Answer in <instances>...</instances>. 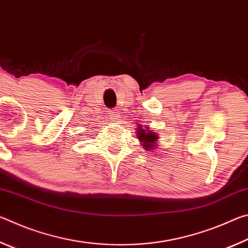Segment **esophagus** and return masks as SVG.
<instances>
[{"instance_id": "34e87169", "label": "esophagus", "mask_w": 248, "mask_h": 248, "mask_svg": "<svg viewBox=\"0 0 248 248\" xmlns=\"http://www.w3.org/2000/svg\"><path fill=\"white\" fill-rule=\"evenodd\" d=\"M120 116H119V112L118 110H110L109 111V119H110V121H115V123H117V121L119 120Z\"/></svg>"}]
</instances>
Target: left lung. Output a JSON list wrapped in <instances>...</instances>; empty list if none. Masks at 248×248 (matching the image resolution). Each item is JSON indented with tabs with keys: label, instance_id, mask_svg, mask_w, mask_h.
<instances>
[{
	"label": "left lung",
	"instance_id": "left-lung-1",
	"mask_svg": "<svg viewBox=\"0 0 248 248\" xmlns=\"http://www.w3.org/2000/svg\"><path fill=\"white\" fill-rule=\"evenodd\" d=\"M137 134L138 139L142 142V145L145 150H152L156 146V142L158 140V137L156 133L152 131H149V128L143 129L142 125L137 128Z\"/></svg>",
	"mask_w": 248,
	"mask_h": 248
}]
</instances>
